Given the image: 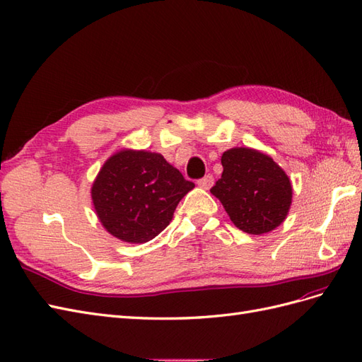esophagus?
Returning <instances> with one entry per match:
<instances>
[{
    "label": "esophagus",
    "instance_id": "esophagus-1",
    "mask_svg": "<svg viewBox=\"0 0 362 362\" xmlns=\"http://www.w3.org/2000/svg\"><path fill=\"white\" fill-rule=\"evenodd\" d=\"M197 183H199V187L200 188H203V189H209L212 185H214V177H212V174H206L204 177H202V179H199L197 180Z\"/></svg>",
    "mask_w": 362,
    "mask_h": 362
}]
</instances>
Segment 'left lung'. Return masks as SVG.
Masks as SVG:
<instances>
[{
  "instance_id": "8db88e82",
  "label": "left lung",
  "mask_w": 362,
  "mask_h": 362,
  "mask_svg": "<svg viewBox=\"0 0 362 362\" xmlns=\"http://www.w3.org/2000/svg\"><path fill=\"white\" fill-rule=\"evenodd\" d=\"M221 163V179L211 192L238 229L261 235L285 220L293 197L291 182L270 156L241 147L224 151Z\"/></svg>"
}]
</instances>
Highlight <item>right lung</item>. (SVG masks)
Listing matches in <instances>:
<instances>
[{"label": "right lung", "instance_id": "obj_1", "mask_svg": "<svg viewBox=\"0 0 362 362\" xmlns=\"http://www.w3.org/2000/svg\"><path fill=\"white\" fill-rule=\"evenodd\" d=\"M194 187L160 154L122 150L103 165L92 185V202L109 233L138 244L170 224L179 202Z\"/></svg>", "mask_w": 362, "mask_h": 362}]
</instances>
